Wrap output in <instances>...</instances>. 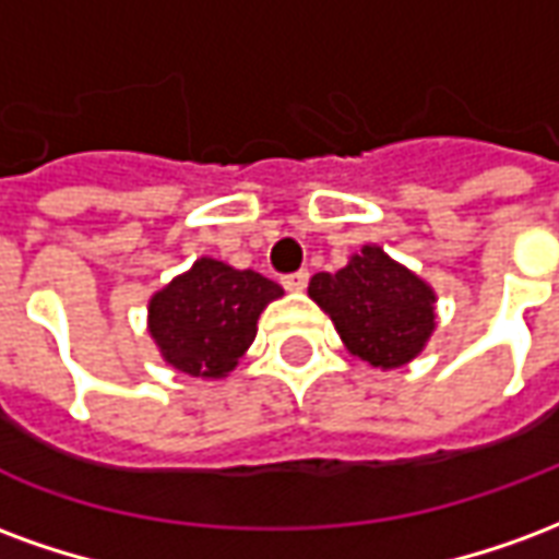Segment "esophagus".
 I'll return each mask as SVG.
<instances>
[{"instance_id":"34e87169","label":"esophagus","mask_w":559,"mask_h":559,"mask_svg":"<svg viewBox=\"0 0 559 559\" xmlns=\"http://www.w3.org/2000/svg\"><path fill=\"white\" fill-rule=\"evenodd\" d=\"M281 284L287 287L290 293H302L305 287H308V272L305 269H299V272H293V275H284L281 278Z\"/></svg>"}]
</instances>
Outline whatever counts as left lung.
<instances>
[{
  "label": "left lung",
  "instance_id": "left-lung-1",
  "mask_svg": "<svg viewBox=\"0 0 559 559\" xmlns=\"http://www.w3.org/2000/svg\"><path fill=\"white\" fill-rule=\"evenodd\" d=\"M308 296L332 317L344 347L374 368L407 365L433 332V290L377 245L338 272H317Z\"/></svg>",
  "mask_w": 559,
  "mask_h": 559
}]
</instances>
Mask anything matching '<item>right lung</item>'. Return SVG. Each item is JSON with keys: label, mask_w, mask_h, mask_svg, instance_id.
Here are the masks:
<instances>
[{"label": "right lung", "mask_w": 559, "mask_h": 559, "mask_svg": "<svg viewBox=\"0 0 559 559\" xmlns=\"http://www.w3.org/2000/svg\"><path fill=\"white\" fill-rule=\"evenodd\" d=\"M281 284L254 269L200 257L148 299V335L164 362L191 377H227L257 335V320Z\"/></svg>", "instance_id": "add662e5"}]
</instances>
